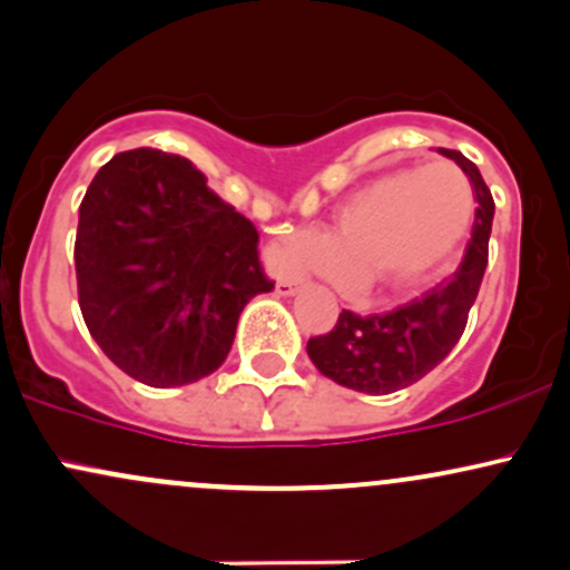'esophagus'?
Here are the masks:
<instances>
[{"label": "esophagus", "instance_id": "esophagus-1", "mask_svg": "<svg viewBox=\"0 0 570 570\" xmlns=\"http://www.w3.org/2000/svg\"><path fill=\"white\" fill-rule=\"evenodd\" d=\"M299 286H303V278H281L278 284H276V289H278V294H294L299 289Z\"/></svg>", "mask_w": 570, "mask_h": 570}]
</instances>
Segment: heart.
Instances as JSON below:
<instances>
[{"mask_svg":"<svg viewBox=\"0 0 570 570\" xmlns=\"http://www.w3.org/2000/svg\"><path fill=\"white\" fill-rule=\"evenodd\" d=\"M474 217L469 176L448 160L372 176L335 208L326 238L289 233L284 263L326 267L348 297L412 289L455 252Z\"/></svg>","mask_w":570,"mask_h":570,"instance_id":"heart-1","label":"heart"}]
</instances>
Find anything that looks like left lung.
Here are the masks:
<instances>
[{"mask_svg": "<svg viewBox=\"0 0 570 570\" xmlns=\"http://www.w3.org/2000/svg\"><path fill=\"white\" fill-rule=\"evenodd\" d=\"M455 160L474 187L476 212L466 252L453 276L434 289L385 313L358 316L343 311L324 335L307 340V356L322 375L364 394H394L417 383L453 351L466 330L482 276L495 203L480 168L458 149H440Z\"/></svg>", "mask_w": 570, "mask_h": 570, "instance_id": "obj_1", "label": "left lung"}]
</instances>
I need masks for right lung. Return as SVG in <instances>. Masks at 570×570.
<instances>
[{
  "label": "right lung",
  "instance_id": "add662e5",
  "mask_svg": "<svg viewBox=\"0 0 570 570\" xmlns=\"http://www.w3.org/2000/svg\"><path fill=\"white\" fill-rule=\"evenodd\" d=\"M259 233L181 155L128 149L94 176L75 240L77 299L98 348L153 389L219 370L254 294Z\"/></svg>",
  "mask_w": 570,
  "mask_h": 570
}]
</instances>
